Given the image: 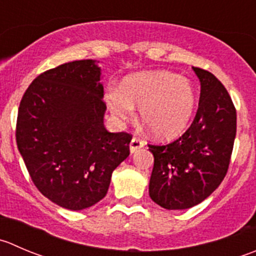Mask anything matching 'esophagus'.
Segmentation results:
<instances>
[{
  "mask_svg": "<svg viewBox=\"0 0 256 256\" xmlns=\"http://www.w3.org/2000/svg\"><path fill=\"white\" fill-rule=\"evenodd\" d=\"M144 145H145V142H144V141H141L140 138H134L130 142V152L131 154L136 152V151L140 150L141 148H144Z\"/></svg>",
  "mask_w": 256,
  "mask_h": 256,
  "instance_id": "esophagus-1",
  "label": "esophagus"
}]
</instances>
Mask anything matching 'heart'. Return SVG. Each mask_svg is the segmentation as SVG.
<instances>
[{
  "label": "heart",
  "instance_id": "1",
  "mask_svg": "<svg viewBox=\"0 0 256 256\" xmlns=\"http://www.w3.org/2000/svg\"><path fill=\"white\" fill-rule=\"evenodd\" d=\"M105 101L116 121L124 122L138 108L140 120L154 136L172 138L190 122L196 91L188 80L168 71H140L125 76L118 88H110Z\"/></svg>",
  "mask_w": 256,
  "mask_h": 256
}]
</instances>
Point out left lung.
<instances>
[{
	"mask_svg": "<svg viewBox=\"0 0 256 256\" xmlns=\"http://www.w3.org/2000/svg\"><path fill=\"white\" fill-rule=\"evenodd\" d=\"M192 68L202 85L194 121L174 142L148 145L154 155L148 194L168 210L195 206L219 188L236 135V111L226 88L209 71Z\"/></svg>",
	"mask_w": 256,
	"mask_h": 256,
	"instance_id": "8db88e82",
	"label": "left lung"
}]
</instances>
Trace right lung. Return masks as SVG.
I'll return each instance as SVG.
<instances>
[{"instance_id": "add662e5", "label": "right lung", "mask_w": 256, "mask_h": 256, "mask_svg": "<svg viewBox=\"0 0 256 256\" xmlns=\"http://www.w3.org/2000/svg\"><path fill=\"white\" fill-rule=\"evenodd\" d=\"M101 68L95 60L60 65L37 76L22 98L16 141L44 196L68 210L88 209L108 194L132 136L108 132Z\"/></svg>"}]
</instances>
